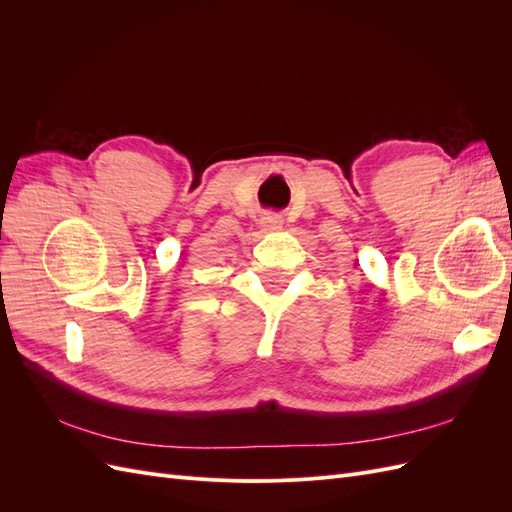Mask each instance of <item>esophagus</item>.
<instances>
[{"mask_svg":"<svg viewBox=\"0 0 512 512\" xmlns=\"http://www.w3.org/2000/svg\"><path fill=\"white\" fill-rule=\"evenodd\" d=\"M265 228L267 230H277V228H282V222L275 218V215H269V218H265Z\"/></svg>","mask_w":512,"mask_h":512,"instance_id":"obj_1","label":"esophagus"}]
</instances>
